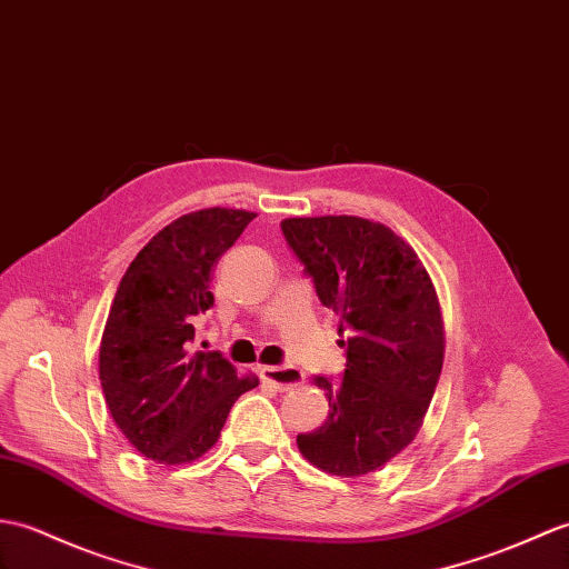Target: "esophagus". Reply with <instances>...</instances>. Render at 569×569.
Returning <instances> with one entry per match:
<instances>
[{"label": "esophagus", "instance_id": "1", "mask_svg": "<svg viewBox=\"0 0 569 569\" xmlns=\"http://www.w3.org/2000/svg\"><path fill=\"white\" fill-rule=\"evenodd\" d=\"M259 376L267 382H271V386L279 392L293 390L300 386L302 380H306V376H302L293 366H261Z\"/></svg>", "mask_w": 569, "mask_h": 569}]
</instances>
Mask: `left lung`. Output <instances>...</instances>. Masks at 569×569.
I'll use <instances>...</instances> for the list:
<instances>
[{"label":"left lung","instance_id":"1","mask_svg":"<svg viewBox=\"0 0 569 569\" xmlns=\"http://www.w3.org/2000/svg\"><path fill=\"white\" fill-rule=\"evenodd\" d=\"M286 242L317 298L341 317L347 371L320 429L298 436L306 460L361 478L398 456L425 425L443 366V317L425 263L388 224L359 216L286 218Z\"/></svg>","mask_w":569,"mask_h":569}]
</instances>
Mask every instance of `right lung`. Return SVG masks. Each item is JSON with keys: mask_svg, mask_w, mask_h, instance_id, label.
<instances>
[{"mask_svg": "<svg viewBox=\"0 0 569 569\" xmlns=\"http://www.w3.org/2000/svg\"><path fill=\"white\" fill-rule=\"evenodd\" d=\"M257 218L203 208L169 222L130 261L99 349L106 405L142 456L187 466L220 439L234 400L259 386L218 351H191L196 320L213 306L218 259Z\"/></svg>", "mask_w": 569, "mask_h": 569, "instance_id": "add662e5", "label": "right lung"}]
</instances>
